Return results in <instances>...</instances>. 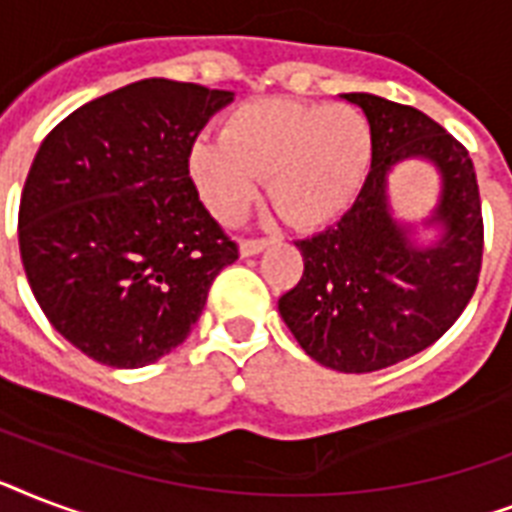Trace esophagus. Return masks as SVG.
<instances>
[{"instance_id": "obj_1", "label": "esophagus", "mask_w": 512, "mask_h": 512, "mask_svg": "<svg viewBox=\"0 0 512 512\" xmlns=\"http://www.w3.org/2000/svg\"><path fill=\"white\" fill-rule=\"evenodd\" d=\"M268 239H260V236H249V239L241 241V255L249 257V255H257L260 249H265Z\"/></svg>"}]
</instances>
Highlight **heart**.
Wrapping results in <instances>:
<instances>
[{
	"instance_id": "1",
	"label": "heart",
	"mask_w": 512,
	"mask_h": 512,
	"mask_svg": "<svg viewBox=\"0 0 512 512\" xmlns=\"http://www.w3.org/2000/svg\"><path fill=\"white\" fill-rule=\"evenodd\" d=\"M372 154V124L356 108L255 100L225 119L223 138L196 140L188 167L220 220H239L271 177L279 215L297 228H319L356 199Z\"/></svg>"
}]
</instances>
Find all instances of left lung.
Returning a JSON list of instances; mask_svg holds the SVG:
<instances>
[{
	"label": "left lung",
	"mask_w": 512,
	"mask_h": 512,
	"mask_svg": "<svg viewBox=\"0 0 512 512\" xmlns=\"http://www.w3.org/2000/svg\"><path fill=\"white\" fill-rule=\"evenodd\" d=\"M372 124V170L353 207L311 239H297L303 276L279 311L303 350L337 372L364 374L420 353L468 308L484 263V215L468 148L428 114L348 92ZM428 158L445 180L437 210L445 239L408 244L392 223L384 180L396 163Z\"/></svg>",
	"instance_id": "left-lung-1"
}]
</instances>
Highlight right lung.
<instances>
[{"label": "right lung", "instance_id": "right-lung-1", "mask_svg": "<svg viewBox=\"0 0 512 512\" xmlns=\"http://www.w3.org/2000/svg\"><path fill=\"white\" fill-rule=\"evenodd\" d=\"M233 92L143 79L68 114L20 193L26 279L47 321L116 369L154 364L191 335L239 244L201 204L188 159Z\"/></svg>", "mask_w": 512, "mask_h": 512}]
</instances>
